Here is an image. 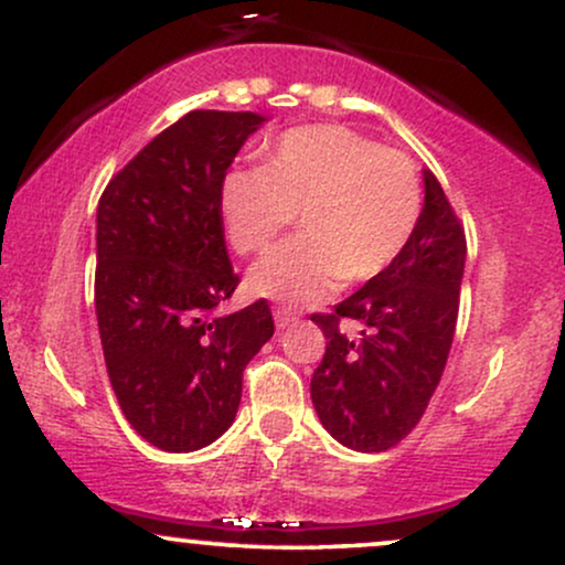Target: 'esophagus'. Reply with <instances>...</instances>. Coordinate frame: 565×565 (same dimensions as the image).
<instances>
[{
  "label": "esophagus",
  "mask_w": 565,
  "mask_h": 565,
  "mask_svg": "<svg viewBox=\"0 0 565 565\" xmlns=\"http://www.w3.org/2000/svg\"><path fill=\"white\" fill-rule=\"evenodd\" d=\"M274 318H276V329H287V326H291L297 321L295 312H289L287 308H276L274 310Z\"/></svg>",
  "instance_id": "1"
}]
</instances>
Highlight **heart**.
Here are the masks:
<instances>
[{"label":"heart","mask_w":565,"mask_h":565,"mask_svg":"<svg viewBox=\"0 0 565 565\" xmlns=\"http://www.w3.org/2000/svg\"><path fill=\"white\" fill-rule=\"evenodd\" d=\"M420 179L411 158L344 126H305L278 136L263 168H231L217 210L231 247L257 255L300 217L302 234L253 265V295L308 308L342 281L382 276L420 221Z\"/></svg>","instance_id":"b5f03b06"}]
</instances>
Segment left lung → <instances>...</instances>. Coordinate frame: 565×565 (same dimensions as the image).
<instances>
[{
  "label": "left lung",
  "instance_id": "8db88e82",
  "mask_svg": "<svg viewBox=\"0 0 565 565\" xmlns=\"http://www.w3.org/2000/svg\"><path fill=\"white\" fill-rule=\"evenodd\" d=\"M403 255L334 312L312 316L326 337L312 405L323 429L358 452H384L416 429L452 348L466 234L431 171ZM344 320L359 326L358 338L341 329Z\"/></svg>",
  "mask_w": 565,
  "mask_h": 565
}]
</instances>
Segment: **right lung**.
Instances as JSON below:
<instances>
[{"label": "right lung", "mask_w": 565, "mask_h": 565, "mask_svg": "<svg viewBox=\"0 0 565 565\" xmlns=\"http://www.w3.org/2000/svg\"><path fill=\"white\" fill-rule=\"evenodd\" d=\"M257 113L192 110L107 183L97 207V308L107 376L134 431L166 452L234 424L242 373L274 337L265 300L217 316L231 268L217 189Z\"/></svg>", "instance_id": "1"}]
</instances>
